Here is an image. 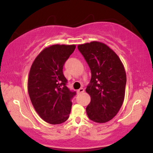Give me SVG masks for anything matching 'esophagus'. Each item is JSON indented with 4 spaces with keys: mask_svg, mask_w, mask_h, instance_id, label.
Listing matches in <instances>:
<instances>
[{
    "mask_svg": "<svg viewBox=\"0 0 153 153\" xmlns=\"http://www.w3.org/2000/svg\"><path fill=\"white\" fill-rule=\"evenodd\" d=\"M83 92H84V89H83V88H79L78 91H77V93L81 94V93H83Z\"/></svg>",
    "mask_w": 153,
    "mask_h": 153,
    "instance_id": "34e87169",
    "label": "esophagus"
}]
</instances>
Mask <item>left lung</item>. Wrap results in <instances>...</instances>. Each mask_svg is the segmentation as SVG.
I'll return each mask as SVG.
<instances>
[{"mask_svg":"<svg viewBox=\"0 0 153 153\" xmlns=\"http://www.w3.org/2000/svg\"><path fill=\"white\" fill-rule=\"evenodd\" d=\"M91 71L85 91L91 97L87 106L89 119L98 123L111 120L125 98L126 73L117 54L105 44L91 42L78 46Z\"/></svg>","mask_w":153,"mask_h":153,"instance_id":"obj_1","label":"left lung"}]
</instances>
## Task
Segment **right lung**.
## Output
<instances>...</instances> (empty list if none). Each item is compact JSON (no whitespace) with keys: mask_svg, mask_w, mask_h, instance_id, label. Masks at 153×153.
Returning a JSON list of instances; mask_svg holds the SVG:
<instances>
[{"mask_svg":"<svg viewBox=\"0 0 153 153\" xmlns=\"http://www.w3.org/2000/svg\"><path fill=\"white\" fill-rule=\"evenodd\" d=\"M76 46L55 45L45 48L31 66L28 91L33 107L42 119L50 124L65 122L76 92L67 86L62 69Z\"/></svg>","mask_w":153,"mask_h":153,"instance_id":"obj_1","label":"right lung"}]
</instances>
